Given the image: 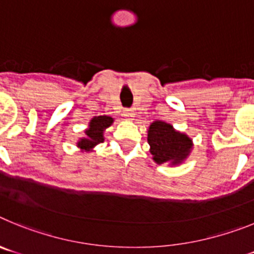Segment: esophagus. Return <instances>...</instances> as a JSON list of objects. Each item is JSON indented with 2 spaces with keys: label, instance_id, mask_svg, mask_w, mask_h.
I'll use <instances>...</instances> for the list:
<instances>
[{
  "label": "esophagus",
  "instance_id": "1",
  "mask_svg": "<svg viewBox=\"0 0 254 254\" xmlns=\"http://www.w3.org/2000/svg\"><path fill=\"white\" fill-rule=\"evenodd\" d=\"M125 117L128 121H132V120H133V117H134L133 111H131V109H127V111H125Z\"/></svg>",
  "mask_w": 254,
  "mask_h": 254
}]
</instances>
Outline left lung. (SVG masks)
<instances>
[{"instance_id": "obj_1", "label": "left lung", "mask_w": 254, "mask_h": 254, "mask_svg": "<svg viewBox=\"0 0 254 254\" xmlns=\"http://www.w3.org/2000/svg\"><path fill=\"white\" fill-rule=\"evenodd\" d=\"M150 154L156 164L178 167L185 163L193 149V141L187 133L177 131L170 123L154 121L147 128Z\"/></svg>"}]
</instances>
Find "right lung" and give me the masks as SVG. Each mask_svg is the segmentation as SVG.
I'll return each instance as SVG.
<instances>
[{"label":"right lung","instance_id":"obj_1","mask_svg":"<svg viewBox=\"0 0 254 254\" xmlns=\"http://www.w3.org/2000/svg\"><path fill=\"white\" fill-rule=\"evenodd\" d=\"M114 122V118L109 116L93 117L89 122L87 128L85 129V136L80 137L76 142V146L81 152L94 151L96 145L104 142V132L109 128Z\"/></svg>","mask_w":254,"mask_h":254}]
</instances>
